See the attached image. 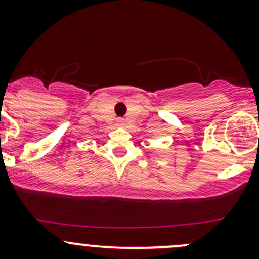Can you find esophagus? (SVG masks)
Returning a JSON list of instances; mask_svg holds the SVG:
<instances>
[{
	"label": "esophagus",
	"instance_id": "34e87169",
	"mask_svg": "<svg viewBox=\"0 0 259 259\" xmlns=\"http://www.w3.org/2000/svg\"><path fill=\"white\" fill-rule=\"evenodd\" d=\"M119 121H120V122H122V120H119Z\"/></svg>",
	"mask_w": 259,
	"mask_h": 259
}]
</instances>
